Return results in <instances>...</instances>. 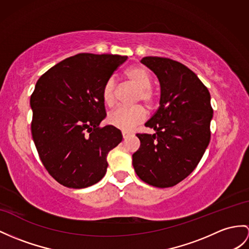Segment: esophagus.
<instances>
[{"label":"esophagus","instance_id":"obj_1","mask_svg":"<svg viewBox=\"0 0 249 249\" xmlns=\"http://www.w3.org/2000/svg\"><path fill=\"white\" fill-rule=\"evenodd\" d=\"M132 134L131 133H129V132H126V131H123V137L124 138V139H126L128 137H130Z\"/></svg>","mask_w":249,"mask_h":249}]
</instances>
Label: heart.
I'll list each match as a JSON object with an SVG mask.
<instances>
[{"label":"heart","instance_id":"obj_1","mask_svg":"<svg viewBox=\"0 0 249 249\" xmlns=\"http://www.w3.org/2000/svg\"><path fill=\"white\" fill-rule=\"evenodd\" d=\"M125 76L133 86L138 89L135 96V102L142 101L148 106L152 105L153 94L150 89L152 81H151L148 71L138 68V66H134L126 71ZM102 100L108 107H112L116 104V89H115V81L113 78L108 79L102 89ZM145 117H147V112L142 106L138 105L132 107H121L108 114L107 123L117 129L130 131L139 124H142Z\"/></svg>","mask_w":249,"mask_h":249}]
</instances>
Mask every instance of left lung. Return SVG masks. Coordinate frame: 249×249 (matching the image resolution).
<instances>
[{
	"mask_svg": "<svg viewBox=\"0 0 249 249\" xmlns=\"http://www.w3.org/2000/svg\"><path fill=\"white\" fill-rule=\"evenodd\" d=\"M141 62L159 78L160 100L145 123L154 134H136L141 147L132 155L133 167L144 183L172 187L195 170L208 147L210 93L195 72L172 59L144 57Z\"/></svg>",
	"mask_w": 249,
	"mask_h": 249,
	"instance_id": "8db88e82",
	"label": "left lung"
}]
</instances>
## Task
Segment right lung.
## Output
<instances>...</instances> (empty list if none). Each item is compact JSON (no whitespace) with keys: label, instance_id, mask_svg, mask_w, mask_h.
Listing matches in <instances>:
<instances>
[{"label":"right lung","instance_id":"right-lung-1","mask_svg":"<svg viewBox=\"0 0 249 249\" xmlns=\"http://www.w3.org/2000/svg\"><path fill=\"white\" fill-rule=\"evenodd\" d=\"M128 59L119 54L78 53L53 65L30 96L32 134L40 160L65 187L81 189L105 177L107 156L123 141L107 116L102 89Z\"/></svg>","mask_w":249,"mask_h":249}]
</instances>
